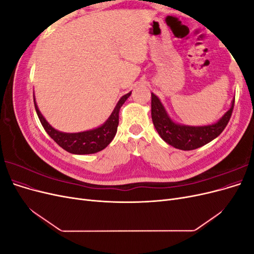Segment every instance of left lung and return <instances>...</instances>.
Here are the masks:
<instances>
[{"label": "left lung", "instance_id": "8db88e82", "mask_svg": "<svg viewBox=\"0 0 254 254\" xmlns=\"http://www.w3.org/2000/svg\"><path fill=\"white\" fill-rule=\"evenodd\" d=\"M233 108L234 99L231 108L213 125L198 127L179 125L170 119L160 99L151 93V119L153 126L167 144L182 150L199 148L217 137L228 125Z\"/></svg>", "mask_w": 254, "mask_h": 254}]
</instances>
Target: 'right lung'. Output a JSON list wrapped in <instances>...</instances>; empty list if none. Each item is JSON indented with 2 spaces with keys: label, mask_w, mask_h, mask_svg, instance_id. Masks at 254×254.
<instances>
[{
  "label": "right lung",
  "mask_w": 254,
  "mask_h": 254,
  "mask_svg": "<svg viewBox=\"0 0 254 254\" xmlns=\"http://www.w3.org/2000/svg\"><path fill=\"white\" fill-rule=\"evenodd\" d=\"M130 94H131V92H129V93L120 99L117 107H115L113 112L111 113L110 118L106 121L104 125L96 129L78 133H64L54 129L47 122V120L42 117V114L38 109V106L35 102V96L34 103L38 118H39L44 130L60 147H63L68 152L75 153V155H89V153H95L103 150L113 140L119 126L120 109L126 99L130 96Z\"/></svg>",
  "instance_id": "add662e5"
}]
</instances>
